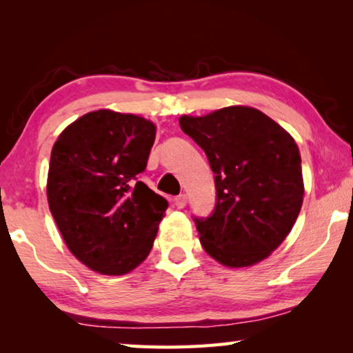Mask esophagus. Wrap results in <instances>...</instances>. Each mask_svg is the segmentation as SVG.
<instances>
[{"mask_svg":"<svg viewBox=\"0 0 353 353\" xmlns=\"http://www.w3.org/2000/svg\"><path fill=\"white\" fill-rule=\"evenodd\" d=\"M172 202H174V205L177 208H183L185 205H187V194H179L176 196L174 199H172Z\"/></svg>","mask_w":353,"mask_h":353,"instance_id":"obj_1","label":"esophagus"}]
</instances>
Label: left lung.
I'll list each match as a JSON object with an SVG mask.
<instances>
[{
    "label": "left lung",
    "instance_id": "obj_1",
    "mask_svg": "<svg viewBox=\"0 0 353 353\" xmlns=\"http://www.w3.org/2000/svg\"><path fill=\"white\" fill-rule=\"evenodd\" d=\"M179 123L205 152L214 174L213 212L193 216L202 248L230 268L265 260L290 234L302 207L296 141L252 107H224Z\"/></svg>",
    "mask_w": 353,
    "mask_h": 353
}]
</instances>
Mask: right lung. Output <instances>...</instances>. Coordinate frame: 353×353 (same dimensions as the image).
Here are the masks:
<instances>
[{"instance_id": "right-lung-1", "label": "right lung", "mask_w": 353, "mask_h": 353, "mask_svg": "<svg viewBox=\"0 0 353 353\" xmlns=\"http://www.w3.org/2000/svg\"><path fill=\"white\" fill-rule=\"evenodd\" d=\"M154 140L148 119L97 110L52 146L48 204L71 254L93 271L123 276L151 252L168 207L139 181Z\"/></svg>"}]
</instances>
